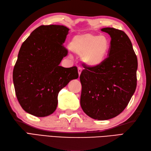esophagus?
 <instances>
[{"label": "esophagus", "instance_id": "34e87169", "mask_svg": "<svg viewBox=\"0 0 151 151\" xmlns=\"http://www.w3.org/2000/svg\"><path fill=\"white\" fill-rule=\"evenodd\" d=\"M82 68H81V67H78V75H79V77L80 76H81V73H82Z\"/></svg>", "mask_w": 151, "mask_h": 151}]
</instances>
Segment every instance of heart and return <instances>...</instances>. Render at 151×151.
Returning a JSON list of instances; mask_svg holds the SVG:
<instances>
[{"label": "heart", "instance_id": "heart-1", "mask_svg": "<svg viewBox=\"0 0 151 151\" xmlns=\"http://www.w3.org/2000/svg\"><path fill=\"white\" fill-rule=\"evenodd\" d=\"M110 47L107 37L89 33L75 36L69 44L70 50L81 56L82 63L90 69H97L103 65Z\"/></svg>", "mask_w": 151, "mask_h": 151}]
</instances>
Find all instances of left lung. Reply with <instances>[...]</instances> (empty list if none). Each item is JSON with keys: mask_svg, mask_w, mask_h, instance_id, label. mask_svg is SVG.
Segmentation results:
<instances>
[{"mask_svg": "<svg viewBox=\"0 0 151 151\" xmlns=\"http://www.w3.org/2000/svg\"><path fill=\"white\" fill-rule=\"evenodd\" d=\"M101 30L111 37L109 57L97 69L84 67L80 76L81 105L89 117L104 121L120 114L135 92L137 59L124 32L110 27Z\"/></svg>", "mask_w": 151, "mask_h": 151, "instance_id": "8db88e82", "label": "left lung"}]
</instances>
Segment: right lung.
<instances>
[{
  "mask_svg": "<svg viewBox=\"0 0 151 151\" xmlns=\"http://www.w3.org/2000/svg\"><path fill=\"white\" fill-rule=\"evenodd\" d=\"M69 28L42 25L22 44L13 71L15 94L23 110L36 117L56 110L60 91L77 79V67L60 66L67 50L63 47Z\"/></svg>",
  "mask_w": 151,
  "mask_h": 151,
  "instance_id": "right-lung-1",
  "label": "right lung"
}]
</instances>
